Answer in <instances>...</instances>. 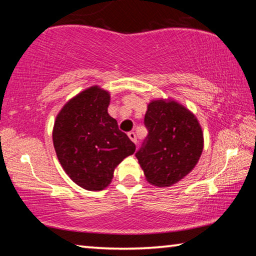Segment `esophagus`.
<instances>
[{
    "label": "esophagus",
    "mask_w": 256,
    "mask_h": 256,
    "mask_svg": "<svg viewBox=\"0 0 256 256\" xmlns=\"http://www.w3.org/2000/svg\"><path fill=\"white\" fill-rule=\"evenodd\" d=\"M128 138H131V140L134 142V144H136V133H134L133 131H131V132H128Z\"/></svg>",
    "instance_id": "1"
}]
</instances>
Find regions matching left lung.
I'll return each mask as SVG.
<instances>
[{
    "instance_id": "left-lung-1",
    "label": "left lung",
    "mask_w": 256,
    "mask_h": 256,
    "mask_svg": "<svg viewBox=\"0 0 256 256\" xmlns=\"http://www.w3.org/2000/svg\"><path fill=\"white\" fill-rule=\"evenodd\" d=\"M148 136L136 157L150 184L164 188L177 183L196 167L203 150L198 120L174 100L151 102L144 116Z\"/></svg>"
}]
</instances>
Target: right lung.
I'll use <instances>...</instances> for the list:
<instances>
[{
	"instance_id": "1",
	"label": "right lung",
	"mask_w": 256,
	"mask_h": 256,
	"mask_svg": "<svg viewBox=\"0 0 256 256\" xmlns=\"http://www.w3.org/2000/svg\"><path fill=\"white\" fill-rule=\"evenodd\" d=\"M110 100L106 90L90 86L64 105L54 124L53 144L63 170L88 190L105 188L116 166L136 151L108 114Z\"/></svg>"
}]
</instances>
